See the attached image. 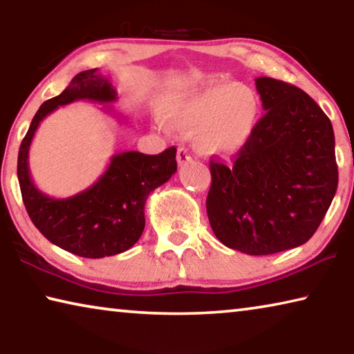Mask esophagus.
<instances>
[{
  "label": "esophagus",
  "mask_w": 354,
  "mask_h": 354,
  "mask_svg": "<svg viewBox=\"0 0 354 354\" xmlns=\"http://www.w3.org/2000/svg\"><path fill=\"white\" fill-rule=\"evenodd\" d=\"M176 160L179 167H184L185 164H189L192 160V156L187 151V148H178V154H176Z\"/></svg>",
  "instance_id": "1"
}]
</instances>
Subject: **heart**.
Instances as JSON below:
<instances>
[{
  "label": "heart",
  "mask_w": 354,
  "mask_h": 354,
  "mask_svg": "<svg viewBox=\"0 0 354 354\" xmlns=\"http://www.w3.org/2000/svg\"><path fill=\"white\" fill-rule=\"evenodd\" d=\"M259 95L243 84L211 82L171 98L164 111L169 127L195 129L194 143L209 156H231L251 140L259 124Z\"/></svg>",
  "instance_id": "b5f03b06"
}]
</instances>
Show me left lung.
<instances>
[{"label":"left lung","mask_w":354,"mask_h":354,"mask_svg":"<svg viewBox=\"0 0 354 354\" xmlns=\"http://www.w3.org/2000/svg\"><path fill=\"white\" fill-rule=\"evenodd\" d=\"M266 112L234 165L211 160L206 200L218 241L245 254L299 247L314 236L337 190L333 124L306 92L256 77Z\"/></svg>","instance_id":"obj_1"}]
</instances>
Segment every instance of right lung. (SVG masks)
I'll return each instance as SVG.
<instances>
[{
	"mask_svg": "<svg viewBox=\"0 0 354 354\" xmlns=\"http://www.w3.org/2000/svg\"><path fill=\"white\" fill-rule=\"evenodd\" d=\"M82 100L111 104L117 101V92L98 68L77 73L61 95L45 101L34 115L20 145L17 175L26 211L41 234L76 256L100 259L123 253L139 241L145 227L148 195L175 175L176 148L154 156L139 151L113 154L91 187L68 198H53L32 181L29 148L41 120L59 106ZM104 111L112 113L113 107L104 106Z\"/></svg>",
	"mask_w": 354,
	"mask_h": 354,
	"instance_id": "1",
	"label": "right lung"
}]
</instances>
